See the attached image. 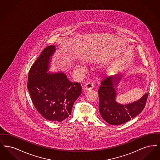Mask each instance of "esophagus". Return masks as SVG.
<instances>
[{
  "label": "esophagus",
  "instance_id": "1",
  "mask_svg": "<svg viewBox=\"0 0 160 160\" xmlns=\"http://www.w3.org/2000/svg\"><path fill=\"white\" fill-rule=\"evenodd\" d=\"M94 86V84L92 82H88L85 84L84 86V90L86 91H89L92 89Z\"/></svg>",
  "mask_w": 160,
  "mask_h": 160
}]
</instances>
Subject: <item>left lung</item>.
Segmentation results:
<instances>
[{"label":"left lung","instance_id":"obj_1","mask_svg":"<svg viewBox=\"0 0 160 160\" xmlns=\"http://www.w3.org/2000/svg\"><path fill=\"white\" fill-rule=\"evenodd\" d=\"M122 76L106 77L103 80L98 89L99 111L102 118L106 122L113 125H118L129 121L143 110L148 97V93L137 101L128 104H119L116 101V89Z\"/></svg>","mask_w":160,"mask_h":160}]
</instances>
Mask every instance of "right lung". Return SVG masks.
Listing matches in <instances>:
<instances>
[{
	"instance_id": "obj_1",
	"label": "right lung",
	"mask_w": 160,
	"mask_h": 160,
	"mask_svg": "<svg viewBox=\"0 0 160 160\" xmlns=\"http://www.w3.org/2000/svg\"><path fill=\"white\" fill-rule=\"evenodd\" d=\"M54 46L45 48L29 72L28 89L38 112L47 120L62 122L71 113L82 93L81 85L71 82L63 72H48Z\"/></svg>"
}]
</instances>
